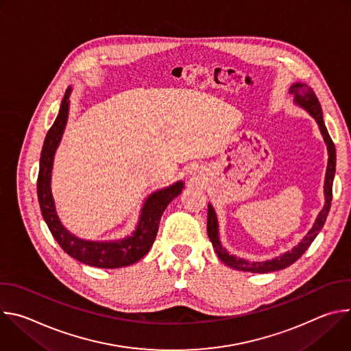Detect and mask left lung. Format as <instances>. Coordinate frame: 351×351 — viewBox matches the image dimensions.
Segmentation results:
<instances>
[{
	"label": "left lung",
	"instance_id": "left-lung-1",
	"mask_svg": "<svg viewBox=\"0 0 351 351\" xmlns=\"http://www.w3.org/2000/svg\"><path fill=\"white\" fill-rule=\"evenodd\" d=\"M290 94L294 95V101L303 107L304 110H307L310 112V115L317 121V123L319 125L321 133L324 136V140L328 145V154H329V161H328V168H326V176H325V206L322 208V211L319 213L313 229L304 236L303 241L300 243L298 245H295L291 252L285 253L280 257H276L274 260H268L265 263H252L247 261L243 258H237L234 256H230L226 250L222 247L219 237H218V221H217V215L215 211L213 208L211 204H208V218H207V232H208V237L213 243V247L215 248V253L218 254V257L221 258V261H223L228 267L234 268V269H240V271H248V272H254V274H267V272H272V271H279L283 268H287L289 265H291L293 263H295L300 257H302L306 250L311 245V243L314 241V239L317 237V234L319 233V230L324 228L329 208H330V203H332V186H333V178H335V169H336V149H335V144L328 133V129L324 123V118H322V110H321V104L318 101V98L314 93V90L311 87H308L304 83H295L290 87Z\"/></svg>",
	"mask_w": 351,
	"mask_h": 351
}]
</instances>
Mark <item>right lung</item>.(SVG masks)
Masks as SVG:
<instances>
[{"mask_svg":"<svg viewBox=\"0 0 351 351\" xmlns=\"http://www.w3.org/2000/svg\"><path fill=\"white\" fill-rule=\"evenodd\" d=\"M69 95L71 87L65 91L58 117L54 125L49 128L41 149L37 178V195L43 218L61 248L72 258L97 268H121L132 265L149 252L158 232L160 219L167 206L182 193L183 183L176 182L175 184L149 195L143 207L137 229L132 236L126 239L117 241H88L71 234L62 226L57 215L54 198L51 194L53 161L56 149L61 141L66 125Z\"/></svg>","mask_w":351,"mask_h":351,"instance_id":"right-lung-1","label":"right lung"}]
</instances>
